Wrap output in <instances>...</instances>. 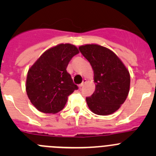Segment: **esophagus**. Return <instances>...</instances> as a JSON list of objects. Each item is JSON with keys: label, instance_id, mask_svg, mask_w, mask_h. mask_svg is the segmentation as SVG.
I'll return each instance as SVG.
<instances>
[{"label": "esophagus", "instance_id": "esophagus-1", "mask_svg": "<svg viewBox=\"0 0 156 156\" xmlns=\"http://www.w3.org/2000/svg\"><path fill=\"white\" fill-rule=\"evenodd\" d=\"M85 83H86V79H84V80H83L82 83H81V84H79V87H83V86L84 85V84H85Z\"/></svg>", "mask_w": 156, "mask_h": 156}]
</instances>
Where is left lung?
Wrapping results in <instances>:
<instances>
[{
  "label": "left lung",
  "mask_w": 156,
  "mask_h": 156,
  "mask_svg": "<svg viewBox=\"0 0 156 156\" xmlns=\"http://www.w3.org/2000/svg\"><path fill=\"white\" fill-rule=\"evenodd\" d=\"M94 70L96 89L86 97L87 106L100 115L112 114L120 108L128 95L130 74L121 59L109 49L97 44L78 48Z\"/></svg>",
  "instance_id": "left-lung-1"
}]
</instances>
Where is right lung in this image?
Masks as SVG:
<instances>
[{"instance_id":"add662e5","label":"right lung","mask_w":156,"mask_h":156,"mask_svg":"<svg viewBox=\"0 0 156 156\" xmlns=\"http://www.w3.org/2000/svg\"><path fill=\"white\" fill-rule=\"evenodd\" d=\"M79 53L70 44H61L45 51L29 69L26 92L38 111L54 113L61 111L68 97L78 89L66 71L69 61Z\"/></svg>"}]
</instances>
